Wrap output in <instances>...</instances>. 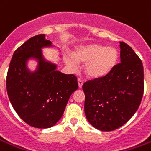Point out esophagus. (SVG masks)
Returning a JSON list of instances; mask_svg holds the SVG:
<instances>
[{"mask_svg": "<svg viewBox=\"0 0 151 151\" xmlns=\"http://www.w3.org/2000/svg\"><path fill=\"white\" fill-rule=\"evenodd\" d=\"M78 87H79V88H82V86H83V80L81 79V78H78Z\"/></svg>", "mask_w": 151, "mask_h": 151, "instance_id": "obj_1", "label": "esophagus"}]
</instances>
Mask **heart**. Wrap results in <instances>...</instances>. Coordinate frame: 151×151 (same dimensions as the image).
Masks as SVG:
<instances>
[{
  "instance_id": "b5f03b06",
  "label": "heart",
  "mask_w": 151,
  "mask_h": 151,
  "mask_svg": "<svg viewBox=\"0 0 151 151\" xmlns=\"http://www.w3.org/2000/svg\"><path fill=\"white\" fill-rule=\"evenodd\" d=\"M117 58L118 53L114 48L91 44L78 47L72 55L65 56V62L73 70L77 69V63H86L87 75L93 78H98L106 75L112 69Z\"/></svg>"
}]
</instances>
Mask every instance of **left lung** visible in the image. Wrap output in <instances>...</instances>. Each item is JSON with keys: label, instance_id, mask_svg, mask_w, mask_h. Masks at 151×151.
I'll return each mask as SVG.
<instances>
[{"label": "left lung", "instance_id": "obj_1", "mask_svg": "<svg viewBox=\"0 0 151 151\" xmlns=\"http://www.w3.org/2000/svg\"><path fill=\"white\" fill-rule=\"evenodd\" d=\"M121 63L106 75L85 82L84 111L100 131H114L136 113L144 93L142 62L130 46L120 42Z\"/></svg>", "mask_w": 151, "mask_h": 151}]
</instances>
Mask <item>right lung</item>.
I'll list each match as a JSON object with an SVG mask.
<instances>
[{"instance_id":"1","label":"right lung","mask_w":151,"mask_h":151,"mask_svg":"<svg viewBox=\"0 0 151 151\" xmlns=\"http://www.w3.org/2000/svg\"><path fill=\"white\" fill-rule=\"evenodd\" d=\"M51 45L45 35H38L19 46L12 56L6 76V90L13 108L20 118L36 128H50L62 117L71 94L78 88L74 74L56 70L45 61L41 49ZM29 58L39 60L36 72L26 68Z\"/></svg>"}]
</instances>
